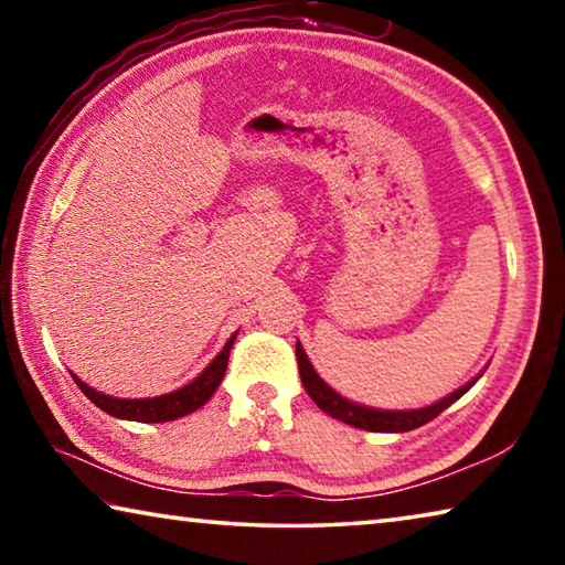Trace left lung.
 Masks as SVG:
<instances>
[{
    "instance_id": "left-lung-1",
    "label": "left lung",
    "mask_w": 565,
    "mask_h": 565,
    "mask_svg": "<svg viewBox=\"0 0 565 565\" xmlns=\"http://www.w3.org/2000/svg\"><path fill=\"white\" fill-rule=\"evenodd\" d=\"M296 361H299V374H301V384L306 388V394L313 398V404H317L321 411H327L331 418L343 420V424H349L353 428H363V431H384V434H404V431H414V428L428 424V420H434L441 411H446L448 406L454 404V401L461 398L468 388L476 384V379L471 384L461 386L458 391H454L451 396H446L438 401L434 406H426V408H414V411H379V408H366V406H359V404H351L343 396H339L337 391L331 386H327L321 381V376L313 371V366L306 359V353L301 349V343L296 341Z\"/></svg>"
}]
</instances>
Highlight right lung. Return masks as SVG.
<instances>
[{
	"label": "right lung",
	"mask_w": 565,
	"mask_h": 565,
	"mask_svg": "<svg viewBox=\"0 0 565 565\" xmlns=\"http://www.w3.org/2000/svg\"><path fill=\"white\" fill-rule=\"evenodd\" d=\"M234 339L226 341V347L222 353L209 363V366L199 374L191 384L181 386L179 391H171V394L164 396H154V398H114L107 394H99L92 386L84 384L82 379H76V386L84 391V396L94 401V406H99L102 411H107L109 416L117 418H127V420H141V424H164V420H174L191 414V411L202 408L209 398L214 396L216 386L222 384V379L226 374V363H228V351L234 347Z\"/></svg>",
	"instance_id": "1"
}]
</instances>
